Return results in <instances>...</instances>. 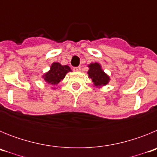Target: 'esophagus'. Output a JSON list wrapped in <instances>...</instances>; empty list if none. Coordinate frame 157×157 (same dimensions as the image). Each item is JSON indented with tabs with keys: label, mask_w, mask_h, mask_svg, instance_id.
<instances>
[{
	"label": "esophagus",
	"mask_w": 157,
	"mask_h": 157,
	"mask_svg": "<svg viewBox=\"0 0 157 157\" xmlns=\"http://www.w3.org/2000/svg\"><path fill=\"white\" fill-rule=\"evenodd\" d=\"M73 70L75 72H79L80 71H81V67H75L73 68Z\"/></svg>",
	"instance_id": "1"
}]
</instances>
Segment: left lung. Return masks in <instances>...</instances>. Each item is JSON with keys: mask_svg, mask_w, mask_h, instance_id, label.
Returning <instances> with one entry per match:
<instances>
[{"mask_svg": "<svg viewBox=\"0 0 157 157\" xmlns=\"http://www.w3.org/2000/svg\"><path fill=\"white\" fill-rule=\"evenodd\" d=\"M88 67L89 70L87 74L89 78L92 80V83L94 87L101 88L109 84L110 77L104 71L99 63L95 62V63H90Z\"/></svg>", "mask_w": 157, "mask_h": 157, "instance_id": "left-lung-1", "label": "left lung"}]
</instances>
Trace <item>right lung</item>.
<instances>
[{
  "label": "right lung",
  "mask_w": 157,
  "mask_h": 157,
  "mask_svg": "<svg viewBox=\"0 0 157 157\" xmlns=\"http://www.w3.org/2000/svg\"><path fill=\"white\" fill-rule=\"evenodd\" d=\"M72 71L70 67L67 65H61L58 62H53L51 64L50 69L42 75V78L47 84L52 86V89L57 85L59 82L63 80L68 72Z\"/></svg>",
  "instance_id": "right-lung-1"
}]
</instances>
